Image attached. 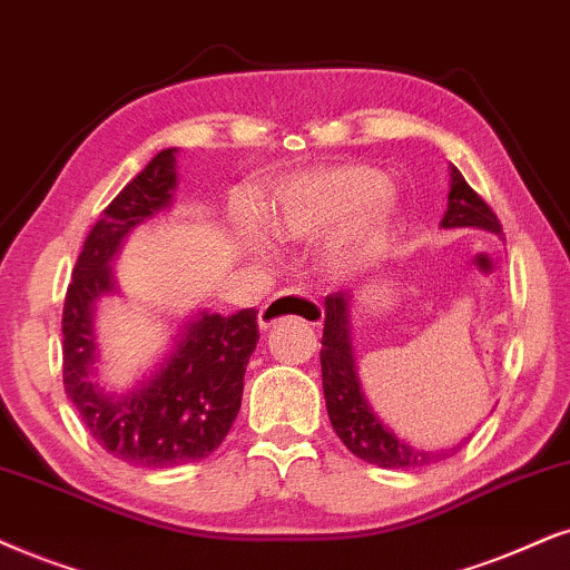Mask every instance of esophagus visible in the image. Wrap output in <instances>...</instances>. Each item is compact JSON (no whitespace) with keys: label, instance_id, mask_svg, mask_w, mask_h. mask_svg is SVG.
<instances>
[{"label":"esophagus","instance_id":"obj_1","mask_svg":"<svg viewBox=\"0 0 570 570\" xmlns=\"http://www.w3.org/2000/svg\"><path fill=\"white\" fill-rule=\"evenodd\" d=\"M286 318H299L309 323V326H318L323 321V307L321 302L307 297V294H302L297 289H286L265 302L261 313H257V323H261L263 331H268L271 326H276L278 321H286Z\"/></svg>","mask_w":570,"mask_h":570}]
</instances>
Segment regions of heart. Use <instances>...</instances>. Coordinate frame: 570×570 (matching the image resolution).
<instances>
[{
    "instance_id": "1",
    "label": "heart",
    "mask_w": 570,
    "mask_h": 570,
    "mask_svg": "<svg viewBox=\"0 0 570 570\" xmlns=\"http://www.w3.org/2000/svg\"><path fill=\"white\" fill-rule=\"evenodd\" d=\"M242 242L268 255V242L255 215H236ZM268 228L281 242L315 244L331 236L323 263L334 276L371 268L384 255L397 228V202L389 178L365 163H342L292 176L273 194Z\"/></svg>"
}]
</instances>
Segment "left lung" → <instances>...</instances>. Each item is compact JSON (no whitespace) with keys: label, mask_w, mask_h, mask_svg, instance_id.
Masks as SVG:
<instances>
[{"label":"left lung","mask_w":570,"mask_h":570,"mask_svg":"<svg viewBox=\"0 0 570 570\" xmlns=\"http://www.w3.org/2000/svg\"><path fill=\"white\" fill-rule=\"evenodd\" d=\"M450 199L442 218V228H481V232L502 236V226L492 207L468 186L455 165L450 170ZM321 373H323V397L336 436L344 446L365 463L379 468H423L436 460L450 458L458 446L446 450H415L389 431L379 415L373 413L363 389H360L355 352L350 336V294L336 292L326 297V323L321 338ZM471 439V436H468Z\"/></svg>","instance_id":"1"}]
</instances>
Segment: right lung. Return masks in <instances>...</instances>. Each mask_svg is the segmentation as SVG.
Segmentation results:
<instances>
[{
    "instance_id": "1",
    "label": "right lung",
    "mask_w": 570,
    "mask_h": 570,
    "mask_svg": "<svg viewBox=\"0 0 570 570\" xmlns=\"http://www.w3.org/2000/svg\"><path fill=\"white\" fill-rule=\"evenodd\" d=\"M176 149H163L105 207L86 236L62 307V384L89 434L139 468L194 463L218 450L242 407L244 371L257 347V309L186 323L176 350L147 381L107 394L89 379L97 360L94 305L115 292L112 257L136 226L170 207Z\"/></svg>"
}]
</instances>
